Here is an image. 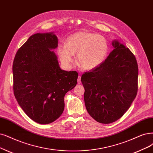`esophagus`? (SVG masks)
<instances>
[{"mask_svg": "<svg viewBox=\"0 0 153 153\" xmlns=\"http://www.w3.org/2000/svg\"><path fill=\"white\" fill-rule=\"evenodd\" d=\"M77 82L79 84H80L81 82V77L80 76H78V78H77Z\"/></svg>", "mask_w": 153, "mask_h": 153, "instance_id": "esophagus-1", "label": "esophagus"}]
</instances>
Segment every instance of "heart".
I'll return each instance as SVG.
<instances>
[{"label": "heart", "instance_id": "1", "mask_svg": "<svg viewBox=\"0 0 153 153\" xmlns=\"http://www.w3.org/2000/svg\"><path fill=\"white\" fill-rule=\"evenodd\" d=\"M109 50L107 39L102 35L88 31H79L68 37L65 44H60L57 52L62 63L70 67L76 60L82 69L93 70L100 66L106 58Z\"/></svg>", "mask_w": 153, "mask_h": 153}]
</instances>
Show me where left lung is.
Returning a JSON list of instances; mask_svg holds the SVG:
<instances>
[{
  "instance_id": "obj_1",
  "label": "left lung",
  "mask_w": 153,
  "mask_h": 153,
  "mask_svg": "<svg viewBox=\"0 0 153 153\" xmlns=\"http://www.w3.org/2000/svg\"><path fill=\"white\" fill-rule=\"evenodd\" d=\"M113 50L98 67L81 76L88 114L98 122L108 124L121 118L137 93L138 65L135 56L115 39Z\"/></svg>"
}]
</instances>
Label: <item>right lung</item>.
Masks as SVG:
<instances>
[{"instance_id":"1","label":"right lung","mask_w":153,"mask_h":153,"mask_svg":"<svg viewBox=\"0 0 153 153\" xmlns=\"http://www.w3.org/2000/svg\"><path fill=\"white\" fill-rule=\"evenodd\" d=\"M54 33H36L17 52L13 62V89L19 105L31 120L50 123L64 110L65 94L76 86L78 73L62 70L54 51Z\"/></svg>"}]
</instances>
